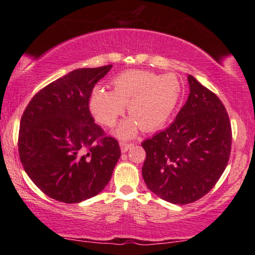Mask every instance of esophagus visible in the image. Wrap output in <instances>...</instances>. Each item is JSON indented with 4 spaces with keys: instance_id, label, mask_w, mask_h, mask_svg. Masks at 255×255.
Segmentation results:
<instances>
[{
    "instance_id": "obj_1",
    "label": "esophagus",
    "mask_w": 255,
    "mask_h": 255,
    "mask_svg": "<svg viewBox=\"0 0 255 255\" xmlns=\"http://www.w3.org/2000/svg\"><path fill=\"white\" fill-rule=\"evenodd\" d=\"M120 146H121V151L125 153V152H128V149L132 147V146H133V144H128V142H121Z\"/></svg>"
}]
</instances>
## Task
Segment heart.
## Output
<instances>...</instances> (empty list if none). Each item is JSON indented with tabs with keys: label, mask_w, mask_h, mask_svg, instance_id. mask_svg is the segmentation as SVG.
Segmentation results:
<instances>
[{
	"label": "heart",
	"mask_w": 255,
	"mask_h": 255,
	"mask_svg": "<svg viewBox=\"0 0 255 255\" xmlns=\"http://www.w3.org/2000/svg\"><path fill=\"white\" fill-rule=\"evenodd\" d=\"M113 92L95 88L89 99L94 117L106 127H114L128 104L130 117L115 131L120 138H130L139 128L152 131L165 124L175 110L182 94V83L174 73L159 75L148 71H127L113 80Z\"/></svg>",
	"instance_id": "heart-1"
}]
</instances>
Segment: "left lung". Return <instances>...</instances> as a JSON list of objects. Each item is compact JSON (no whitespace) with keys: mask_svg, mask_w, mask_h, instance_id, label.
I'll list each match as a JSON object with an SVG mask.
<instances>
[{"mask_svg":"<svg viewBox=\"0 0 255 255\" xmlns=\"http://www.w3.org/2000/svg\"><path fill=\"white\" fill-rule=\"evenodd\" d=\"M189 96L175 121L141 146L142 177L152 193L173 204L208 194L228 166L232 131L222 101L193 75Z\"/></svg>","mask_w":255,"mask_h":255,"instance_id":"1","label":"left lung"}]
</instances>
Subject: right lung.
I'll return each instance as SVG.
<instances>
[{
    "label": "right lung",
    "mask_w": 255,
    "mask_h": 255,
    "mask_svg": "<svg viewBox=\"0 0 255 255\" xmlns=\"http://www.w3.org/2000/svg\"><path fill=\"white\" fill-rule=\"evenodd\" d=\"M113 65L79 68L44 87L20 118L18 152L32 182L48 197L79 203L102 191L121 156L115 138L94 123L89 99Z\"/></svg>",
    "instance_id": "add662e5"
}]
</instances>
